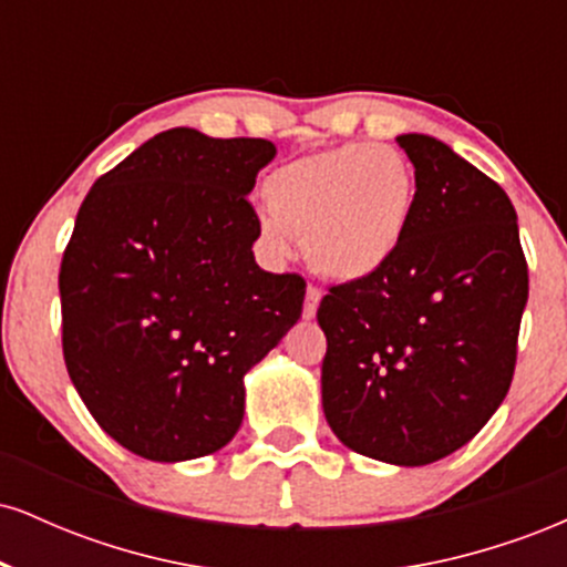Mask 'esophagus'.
I'll list each match as a JSON object with an SVG mask.
<instances>
[{"mask_svg":"<svg viewBox=\"0 0 567 567\" xmlns=\"http://www.w3.org/2000/svg\"><path fill=\"white\" fill-rule=\"evenodd\" d=\"M320 298H322V290L317 288V285H309V288H306V301H303V317H306V320H311V317L317 315Z\"/></svg>","mask_w":567,"mask_h":567,"instance_id":"34e87169","label":"esophagus"}]
</instances>
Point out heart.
<instances>
[{
  "label": "heart",
  "mask_w": 567,
  "mask_h": 567,
  "mask_svg": "<svg viewBox=\"0 0 567 567\" xmlns=\"http://www.w3.org/2000/svg\"><path fill=\"white\" fill-rule=\"evenodd\" d=\"M269 216L261 237L288 252L303 237L306 258L322 275L365 279L392 264L415 213L413 165L392 146L341 143L266 175Z\"/></svg>",
  "instance_id": "1"
}]
</instances>
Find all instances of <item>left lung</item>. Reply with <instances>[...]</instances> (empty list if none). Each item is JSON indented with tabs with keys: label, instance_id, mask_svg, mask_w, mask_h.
I'll return each mask as SVG.
<instances>
[{
	"label": "left lung",
	"instance_id": "1",
	"mask_svg": "<svg viewBox=\"0 0 567 567\" xmlns=\"http://www.w3.org/2000/svg\"><path fill=\"white\" fill-rule=\"evenodd\" d=\"M396 143L415 167V213L392 264L320 301L322 408L351 451L424 466L466 445L509 392L528 261L496 181L437 138Z\"/></svg>",
	"mask_w": 567,
	"mask_h": 567
}]
</instances>
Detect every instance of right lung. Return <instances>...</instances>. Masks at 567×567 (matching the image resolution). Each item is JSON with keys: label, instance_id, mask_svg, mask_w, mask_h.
Here are the masks:
<instances>
[{"label": "right lung", "instance_id": "obj_1", "mask_svg": "<svg viewBox=\"0 0 567 567\" xmlns=\"http://www.w3.org/2000/svg\"><path fill=\"white\" fill-rule=\"evenodd\" d=\"M264 138L173 127L103 173L63 250L61 341L97 426L148 461L224 447L243 379L303 309L296 271L258 269L247 194L275 159Z\"/></svg>", "mask_w": 567, "mask_h": 567}]
</instances>
